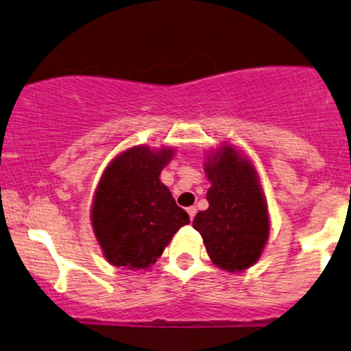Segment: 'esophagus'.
I'll list each match as a JSON object with an SVG mask.
<instances>
[{"instance_id": "1", "label": "esophagus", "mask_w": 351, "mask_h": 351, "mask_svg": "<svg viewBox=\"0 0 351 351\" xmlns=\"http://www.w3.org/2000/svg\"><path fill=\"white\" fill-rule=\"evenodd\" d=\"M186 211H188V216H189V219H195V216H196V208L195 206H189L188 209H186Z\"/></svg>"}]
</instances>
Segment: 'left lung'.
<instances>
[{
  "instance_id": "8db88e82",
  "label": "left lung",
  "mask_w": 351,
  "mask_h": 351,
  "mask_svg": "<svg viewBox=\"0 0 351 351\" xmlns=\"http://www.w3.org/2000/svg\"><path fill=\"white\" fill-rule=\"evenodd\" d=\"M209 208L193 219L209 259L228 272H243L259 261L271 232L267 201L256 168L232 145L209 152L204 162Z\"/></svg>"
}]
</instances>
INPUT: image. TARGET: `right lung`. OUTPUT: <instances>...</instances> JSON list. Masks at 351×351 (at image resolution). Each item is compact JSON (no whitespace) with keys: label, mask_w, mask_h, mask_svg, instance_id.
Wrapping results in <instances>:
<instances>
[{"label":"right lung","mask_w":351,"mask_h":351,"mask_svg":"<svg viewBox=\"0 0 351 351\" xmlns=\"http://www.w3.org/2000/svg\"><path fill=\"white\" fill-rule=\"evenodd\" d=\"M175 148L136 145L117 155L95 188L90 223L107 263L128 271L148 269L178 229L189 223L160 173Z\"/></svg>","instance_id":"right-lung-1"}]
</instances>
